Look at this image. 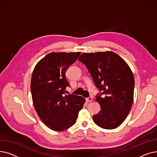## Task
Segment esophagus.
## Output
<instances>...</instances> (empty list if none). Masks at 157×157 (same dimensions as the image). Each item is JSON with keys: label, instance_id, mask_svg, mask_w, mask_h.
Here are the masks:
<instances>
[{"label": "esophagus", "instance_id": "obj_1", "mask_svg": "<svg viewBox=\"0 0 157 157\" xmlns=\"http://www.w3.org/2000/svg\"><path fill=\"white\" fill-rule=\"evenodd\" d=\"M86 101H87L88 102H92V101H93V98H92V97H89L86 98Z\"/></svg>", "mask_w": 157, "mask_h": 157}]
</instances>
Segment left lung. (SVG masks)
Listing matches in <instances>:
<instances>
[{
  "mask_svg": "<svg viewBox=\"0 0 157 157\" xmlns=\"http://www.w3.org/2000/svg\"><path fill=\"white\" fill-rule=\"evenodd\" d=\"M78 60L85 65L100 92L95 99L101 109L93 116L94 123L105 129L118 127L133 103L135 81L129 66L113 52L85 53Z\"/></svg>",
  "mask_w": 157,
  "mask_h": 157,
  "instance_id": "8db88e82",
  "label": "left lung"
}]
</instances>
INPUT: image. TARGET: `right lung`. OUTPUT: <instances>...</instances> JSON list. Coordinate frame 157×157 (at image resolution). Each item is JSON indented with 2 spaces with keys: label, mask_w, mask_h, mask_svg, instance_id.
Instances as JSON below:
<instances>
[{
  "label": "right lung",
  "mask_w": 157,
  "mask_h": 157,
  "mask_svg": "<svg viewBox=\"0 0 157 157\" xmlns=\"http://www.w3.org/2000/svg\"><path fill=\"white\" fill-rule=\"evenodd\" d=\"M80 52L51 53L36 65L32 73L30 90L39 117L55 131H63L76 121L85 99L81 96L65 94L70 86L65 72L75 62Z\"/></svg>",
  "instance_id": "right-lung-1"
}]
</instances>
